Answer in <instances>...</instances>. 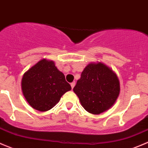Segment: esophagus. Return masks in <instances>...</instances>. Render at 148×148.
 <instances>
[{
  "mask_svg": "<svg viewBox=\"0 0 148 148\" xmlns=\"http://www.w3.org/2000/svg\"><path fill=\"white\" fill-rule=\"evenodd\" d=\"M75 85V82H73V83H71V88H72V89L74 88Z\"/></svg>",
  "mask_w": 148,
  "mask_h": 148,
  "instance_id": "esophagus-1",
  "label": "esophagus"
}]
</instances>
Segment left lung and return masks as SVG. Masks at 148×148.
I'll list each match as a JSON object with an SVG mask.
<instances>
[{
  "label": "left lung",
  "mask_w": 148,
  "mask_h": 148,
  "mask_svg": "<svg viewBox=\"0 0 148 148\" xmlns=\"http://www.w3.org/2000/svg\"><path fill=\"white\" fill-rule=\"evenodd\" d=\"M73 90L89 113L99 114L112 107L119 94L116 75L102 63H90L82 72Z\"/></svg>",
  "instance_id": "8db88e82"
}]
</instances>
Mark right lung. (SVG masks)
Instances as JSON below:
<instances>
[{
  "instance_id": "1",
  "label": "right lung",
  "mask_w": 148,
  "mask_h": 148,
  "mask_svg": "<svg viewBox=\"0 0 148 148\" xmlns=\"http://www.w3.org/2000/svg\"><path fill=\"white\" fill-rule=\"evenodd\" d=\"M23 94L31 106L40 112L53 108L71 90L64 74L53 61L42 60L26 72L21 80Z\"/></svg>"
}]
</instances>
